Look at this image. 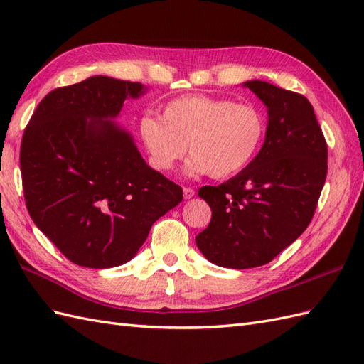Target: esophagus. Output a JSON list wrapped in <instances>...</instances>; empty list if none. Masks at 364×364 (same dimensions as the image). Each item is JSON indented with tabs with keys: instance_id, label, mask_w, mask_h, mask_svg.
<instances>
[{
	"instance_id": "esophagus-1",
	"label": "esophagus",
	"mask_w": 364,
	"mask_h": 364,
	"mask_svg": "<svg viewBox=\"0 0 364 364\" xmlns=\"http://www.w3.org/2000/svg\"><path fill=\"white\" fill-rule=\"evenodd\" d=\"M194 194H196V191L193 188H190V186H185V188H183V199H186V200L193 199Z\"/></svg>"
}]
</instances>
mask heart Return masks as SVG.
Masks as SVG:
<instances>
[{
	"mask_svg": "<svg viewBox=\"0 0 364 364\" xmlns=\"http://www.w3.org/2000/svg\"><path fill=\"white\" fill-rule=\"evenodd\" d=\"M138 129L153 168L167 173L190 150L186 174L226 179L255 159L267 121L257 105L183 95L165 105L161 118L142 117Z\"/></svg>",
	"mask_w": 364,
	"mask_h": 364,
	"instance_id": "obj_1",
	"label": "heart"
}]
</instances>
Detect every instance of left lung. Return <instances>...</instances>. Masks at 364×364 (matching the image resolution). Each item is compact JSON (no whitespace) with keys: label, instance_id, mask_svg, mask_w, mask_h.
Wrapping results in <instances>:
<instances>
[{"label":"left lung","instance_id":"8db88e82","mask_svg":"<svg viewBox=\"0 0 364 364\" xmlns=\"http://www.w3.org/2000/svg\"><path fill=\"white\" fill-rule=\"evenodd\" d=\"M243 86L267 106L266 139L243 171L199 190L213 217L196 245L228 269L264 266L290 246L310 225L328 171V146L311 103L267 82Z\"/></svg>","mask_w":364,"mask_h":364}]
</instances>
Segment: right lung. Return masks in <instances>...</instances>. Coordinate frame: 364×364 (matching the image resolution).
I'll return each instance as SVG.
<instances>
[{
    "label": "right lung",
    "mask_w": 364,
    "mask_h": 364,
    "mask_svg": "<svg viewBox=\"0 0 364 364\" xmlns=\"http://www.w3.org/2000/svg\"><path fill=\"white\" fill-rule=\"evenodd\" d=\"M146 87L106 75L53 90L33 112L21 142L28 214L71 262L121 266L136 255L151 225L182 202V188L150 168L114 119Z\"/></svg>",
    "instance_id": "add662e5"
}]
</instances>
